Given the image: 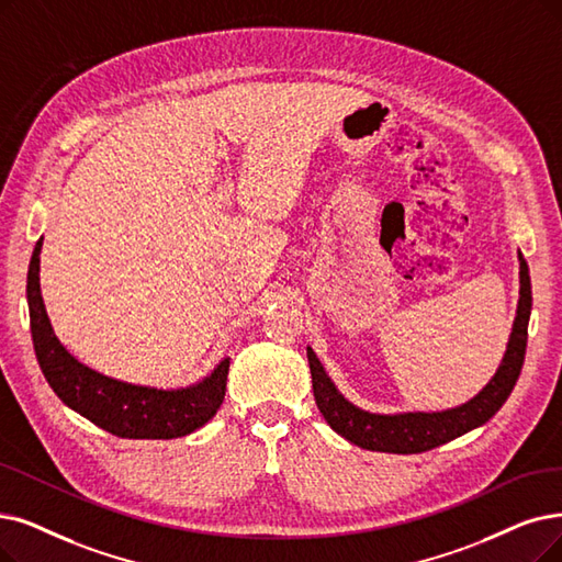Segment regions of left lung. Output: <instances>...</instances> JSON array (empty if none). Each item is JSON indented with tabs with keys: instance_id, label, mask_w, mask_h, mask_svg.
Returning <instances> with one entry per match:
<instances>
[{
	"instance_id": "8db88e82",
	"label": "left lung",
	"mask_w": 562,
	"mask_h": 562,
	"mask_svg": "<svg viewBox=\"0 0 562 562\" xmlns=\"http://www.w3.org/2000/svg\"><path fill=\"white\" fill-rule=\"evenodd\" d=\"M530 308V272L524 254L519 251V304H516L514 325L501 364L496 373L491 375L488 383L473 398L445 411L373 413L359 408L339 392V387L334 385V380L325 371L316 352H313L311 346H306L313 396H316L318 411L336 434L371 452L417 454L434 450L438 445H445L468 431H473L503 408V403L512 394L516 380H519L526 357Z\"/></svg>"
}]
</instances>
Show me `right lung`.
<instances>
[{
    "mask_svg": "<svg viewBox=\"0 0 562 562\" xmlns=\"http://www.w3.org/2000/svg\"><path fill=\"white\" fill-rule=\"evenodd\" d=\"M41 246L43 237L34 246L27 272L30 325L38 367L61 403L120 438L168 440L205 426L226 396L231 357L226 355L205 378L184 387L126 383L82 364L55 336L43 304L38 279Z\"/></svg>",
    "mask_w": 562,
    "mask_h": 562,
    "instance_id": "obj_1",
    "label": "right lung"
}]
</instances>
